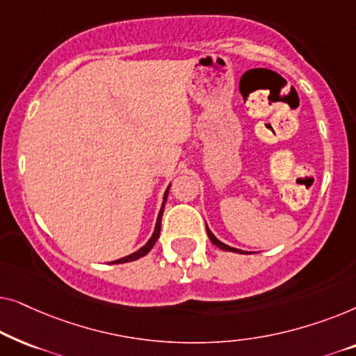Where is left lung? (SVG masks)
Wrapping results in <instances>:
<instances>
[{
    "label": "left lung",
    "mask_w": 356,
    "mask_h": 356,
    "mask_svg": "<svg viewBox=\"0 0 356 356\" xmlns=\"http://www.w3.org/2000/svg\"><path fill=\"white\" fill-rule=\"evenodd\" d=\"M206 230H207V235H209V238H211V241L213 243V245H216L217 248H220V250H223V251H232V252H240V254H243V251L241 250H236V248H232V246H228V245H225V243H222L220 240H217L216 238V235H213V233L209 230V227L206 225Z\"/></svg>",
    "instance_id": "obj_1"
}]
</instances>
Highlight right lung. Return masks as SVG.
Returning a JSON list of instances; mask_svg holds the SVG:
<instances>
[{
    "mask_svg": "<svg viewBox=\"0 0 356 356\" xmlns=\"http://www.w3.org/2000/svg\"><path fill=\"white\" fill-rule=\"evenodd\" d=\"M168 189H170V186L167 188V191H165V194H163V204H162V209H160V212H159L157 223H155V230H154V233H152V236H150V240H149L147 243H145V245H144L143 248H140V250H138L136 252H133V254H129V256H126V257H121V259H118V261H113V262H111V264H123V262L136 261V259H139V257L145 256L150 250H152L154 245H155V241H157V240H159V236H160V223H162L163 207H165V202H167Z\"/></svg>",
    "mask_w": 356,
    "mask_h": 356,
    "instance_id": "obj_1",
    "label": "right lung"
}]
</instances>
